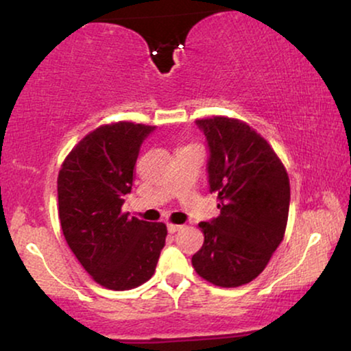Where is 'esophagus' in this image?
<instances>
[{
	"instance_id": "34e87169",
	"label": "esophagus",
	"mask_w": 351,
	"mask_h": 351,
	"mask_svg": "<svg viewBox=\"0 0 351 351\" xmlns=\"http://www.w3.org/2000/svg\"><path fill=\"white\" fill-rule=\"evenodd\" d=\"M180 228H182V225H176V223H167V232H169V233H176V232H179Z\"/></svg>"
}]
</instances>
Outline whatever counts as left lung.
Here are the masks:
<instances>
[{"label":"left lung","mask_w":351,"mask_h":351,"mask_svg":"<svg viewBox=\"0 0 351 351\" xmlns=\"http://www.w3.org/2000/svg\"><path fill=\"white\" fill-rule=\"evenodd\" d=\"M209 148V191L219 217L201 222L203 247L191 257L196 273L220 287L251 282L285 237L291 186L265 138L246 123L214 117L196 121Z\"/></svg>","instance_id":"8db88e82"}]
</instances>
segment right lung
Wrapping results in <instances>:
<instances>
[{
	"mask_svg": "<svg viewBox=\"0 0 351 351\" xmlns=\"http://www.w3.org/2000/svg\"><path fill=\"white\" fill-rule=\"evenodd\" d=\"M153 126L119 121L88 134L62 165L57 179L59 219L69 246L100 286L128 291L155 273L166 225L129 219L134 166Z\"/></svg>",
	"mask_w": 351,
	"mask_h": 351,
	"instance_id": "obj_1",
	"label": "right lung"
}]
</instances>
